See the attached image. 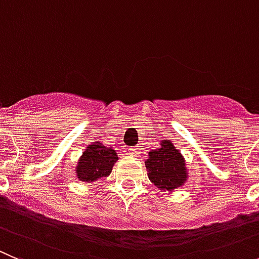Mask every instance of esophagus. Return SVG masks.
Returning a JSON list of instances; mask_svg holds the SVG:
<instances>
[{
	"mask_svg": "<svg viewBox=\"0 0 259 259\" xmlns=\"http://www.w3.org/2000/svg\"><path fill=\"white\" fill-rule=\"evenodd\" d=\"M127 152H129L130 155H139V153H141V148H139V146L130 147V148H127Z\"/></svg>",
	"mask_w": 259,
	"mask_h": 259,
	"instance_id": "34e87169",
	"label": "esophagus"
}]
</instances>
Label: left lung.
<instances>
[{
    "instance_id": "8db88e82",
    "label": "left lung",
    "mask_w": 259,
    "mask_h": 259,
    "mask_svg": "<svg viewBox=\"0 0 259 259\" xmlns=\"http://www.w3.org/2000/svg\"><path fill=\"white\" fill-rule=\"evenodd\" d=\"M146 167L148 178L156 187L164 191H174L186 181V162L176 147L164 141L161 148L151 151Z\"/></svg>"
}]
</instances>
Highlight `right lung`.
<instances>
[{"mask_svg": "<svg viewBox=\"0 0 259 259\" xmlns=\"http://www.w3.org/2000/svg\"><path fill=\"white\" fill-rule=\"evenodd\" d=\"M117 155L112 147H106L95 142L89 146L81 156L76 173L80 181L93 182L101 177L109 176L113 164L117 161Z\"/></svg>", "mask_w": 259, "mask_h": 259, "instance_id": "obj_1", "label": "right lung"}]
</instances>
